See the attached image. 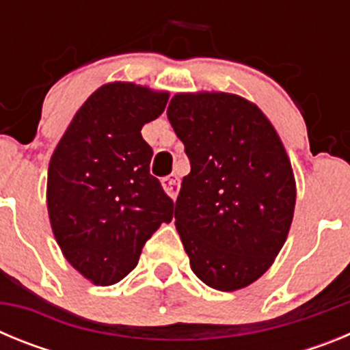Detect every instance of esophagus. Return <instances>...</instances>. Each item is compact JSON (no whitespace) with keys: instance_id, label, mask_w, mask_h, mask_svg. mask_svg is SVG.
<instances>
[{"instance_id":"esophagus-1","label":"esophagus","mask_w":350,"mask_h":350,"mask_svg":"<svg viewBox=\"0 0 350 350\" xmlns=\"http://www.w3.org/2000/svg\"><path fill=\"white\" fill-rule=\"evenodd\" d=\"M161 184H163V187H165L168 196L177 198L178 189H180V178H178L177 175H168V177H165L161 180Z\"/></svg>"}]
</instances>
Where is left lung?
Instances as JSON below:
<instances>
[{"label":"left lung","mask_w":350,"mask_h":350,"mask_svg":"<svg viewBox=\"0 0 350 350\" xmlns=\"http://www.w3.org/2000/svg\"><path fill=\"white\" fill-rule=\"evenodd\" d=\"M166 113L191 163L175 203L191 268L213 289L247 287L271 267L293 222L286 148L267 116L237 94H175Z\"/></svg>","instance_id":"obj_1"}]
</instances>
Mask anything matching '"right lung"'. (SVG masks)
<instances>
[{
  "label": "right lung",
  "instance_id": "add662e5",
  "mask_svg": "<svg viewBox=\"0 0 350 350\" xmlns=\"http://www.w3.org/2000/svg\"><path fill=\"white\" fill-rule=\"evenodd\" d=\"M168 92L137 83L101 85L75 113L51 157L47 208L64 258L96 286L119 282L173 217L172 198L150 175L142 128Z\"/></svg>",
  "mask_w": 350,
  "mask_h": 350
}]
</instances>
